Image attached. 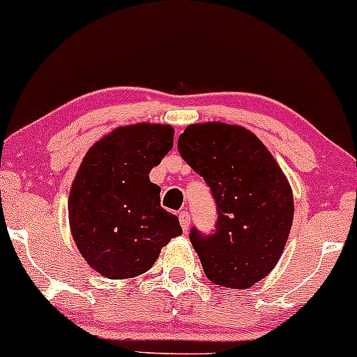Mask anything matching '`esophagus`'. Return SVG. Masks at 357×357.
I'll list each match as a JSON object with an SVG mask.
<instances>
[{"mask_svg":"<svg viewBox=\"0 0 357 357\" xmlns=\"http://www.w3.org/2000/svg\"><path fill=\"white\" fill-rule=\"evenodd\" d=\"M178 221H180V226H182L183 231H189V226H190V214L187 211H182L178 214Z\"/></svg>","mask_w":357,"mask_h":357,"instance_id":"obj_1","label":"esophagus"}]
</instances>
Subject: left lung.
<instances>
[{
    "label": "left lung",
    "mask_w": 357,
    "mask_h": 357,
    "mask_svg": "<svg viewBox=\"0 0 357 357\" xmlns=\"http://www.w3.org/2000/svg\"><path fill=\"white\" fill-rule=\"evenodd\" d=\"M178 151L206 180L218 207L211 234L192 227L204 273L227 288H250L278 263L294 221V194L273 155L243 126L190 125Z\"/></svg>",
    "instance_id": "obj_1"
}]
</instances>
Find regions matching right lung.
<instances>
[{
  "label": "right lung",
  "mask_w": 357,
  "mask_h": 357,
  "mask_svg": "<svg viewBox=\"0 0 357 357\" xmlns=\"http://www.w3.org/2000/svg\"><path fill=\"white\" fill-rule=\"evenodd\" d=\"M174 146V128H116L89 148L70 187L69 222L89 266L111 280L133 278L182 234L178 218L160 206L151 168Z\"/></svg>",
  "instance_id": "1"
}]
</instances>
